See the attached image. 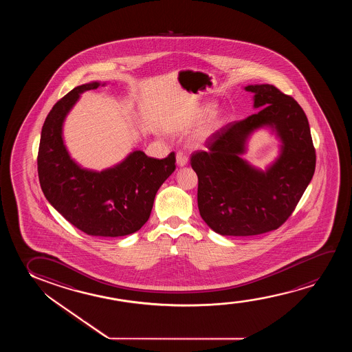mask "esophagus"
Listing matches in <instances>:
<instances>
[{
  "label": "esophagus",
  "mask_w": 352,
  "mask_h": 352,
  "mask_svg": "<svg viewBox=\"0 0 352 352\" xmlns=\"http://www.w3.org/2000/svg\"><path fill=\"white\" fill-rule=\"evenodd\" d=\"M188 162V155L183 153V151H179L178 154H177V164L180 167H184V166H186Z\"/></svg>",
  "instance_id": "34e87169"
}]
</instances>
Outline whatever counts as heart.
<instances>
[{"label":"heart","mask_w":352,"mask_h":352,"mask_svg":"<svg viewBox=\"0 0 352 352\" xmlns=\"http://www.w3.org/2000/svg\"><path fill=\"white\" fill-rule=\"evenodd\" d=\"M215 111H217V107L214 106V104H207V106L202 107V108L199 109V111H198L197 114L193 118V120L197 121V122L208 120L210 116H214ZM217 126V124H212V125L208 126L207 130L203 132L202 135H207L208 132H210V131H212V129H215Z\"/></svg>","instance_id":"b5f03b06"}]
</instances>
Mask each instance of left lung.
Wrapping results in <instances>:
<instances>
[{"label":"left lung","instance_id":"8db88e82","mask_svg":"<svg viewBox=\"0 0 352 352\" xmlns=\"http://www.w3.org/2000/svg\"><path fill=\"white\" fill-rule=\"evenodd\" d=\"M256 114L214 132L207 151L191 156L198 177L199 214L221 236L262 234L279 228L313 179L316 155L308 119L297 101L270 84L245 87ZM268 126L280 138V156L265 171L241 157L256 130Z\"/></svg>","mask_w":352,"mask_h":352}]
</instances>
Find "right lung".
I'll return each instance as SVG.
<instances>
[{
    "label": "right lung",
    "mask_w": 352,
    "mask_h": 352,
    "mask_svg": "<svg viewBox=\"0 0 352 352\" xmlns=\"http://www.w3.org/2000/svg\"><path fill=\"white\" fill-rule=\"evenodd\" d=\"M100 85L106 82L74 87L49 111L37 157L39 184L48 202L78 230L89 236H124L148 221L157 190L175 169V155L157 160L135 150L101 172L82 168L68 154L63 121L82 92Z\"/></svg>",
    "instance_id": "add662e5"
}]
</instances>
